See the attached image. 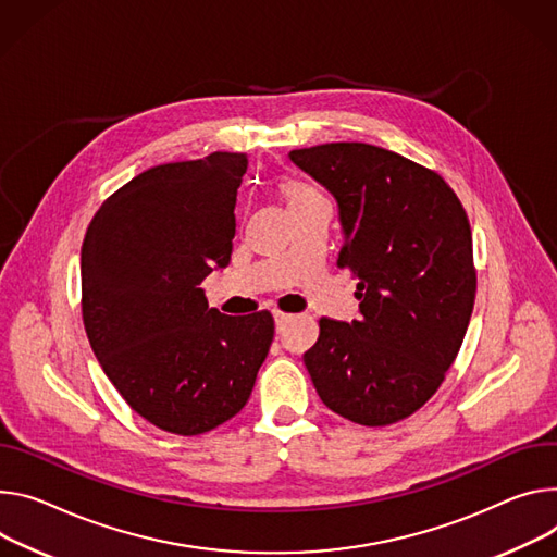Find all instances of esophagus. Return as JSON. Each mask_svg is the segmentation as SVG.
Here are the masks:
<instances>
[{
	"label": "esophagus",
	"mask_w": 557,
	"mask_h": 557,
	"mask_svg": "<svg viewBox=\"0 0 557 557\" xmlns=\"http://www.w3.org/2000/svg\"><path fill=\"white\" fill-rule=\"evenodd\" d=\"M273 315H275V329H277V331H284V329H286V324L293 320V315L282 313V311H275Z\"/></svg>",
	"instance_id": "1"
}]
</instances>
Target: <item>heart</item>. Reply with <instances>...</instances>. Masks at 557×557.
Listing matches in <instances>:
<instances>
[{"mask_svg":"<svg viewBox=\"0 0 557 557\" xmlns=\"http://www.w3.org/2000/svg\"><path fill=\"white\" fill-rule=\"evenodd\" d=\"M282 188H284V193H286V197H288V199H293V197H297V195H301V193H309L307 188H301V186L290 184V182H286Z\"/></svg>","mask_w":557,"mask_h":557,"instance_id":"heart-1","label":"heart"}]
</instances>
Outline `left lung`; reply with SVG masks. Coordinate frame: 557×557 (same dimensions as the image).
I'll return each mask as SVG.
<instances>
[{"mask_svg":"<svg viewBox=\"0 0 557 557\" xmlns=\"http://www.w3.org/2000/svg\"><path fill=\"white\" fill-rule=\"evenodd\" d=\"M337 201V267L358 277L360 320L322 318L305 364L337 416L386 426L433 397L475 301L473 237L458 195L393 150L333 141L288 153Z\"/></svg>","mask_w":557,"mask_h":557,"instance_id":"obj_1","label":"left lung"}]
</instances>
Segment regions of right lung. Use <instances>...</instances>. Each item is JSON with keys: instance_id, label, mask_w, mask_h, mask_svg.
Masks as SVG:
<instances>
[{"instance_id": "add662e5", "label": "right lung", "mask_w": 557, "mask_h": 557, "mask_svg": "<svg viewBox=\"0 0 557 557\" xmlns=\"http://www.w3.org/2000/svg\"><path fill=\"white\" fill-rule=\"evenodd\" d=\"M244 153L153 166L115 190L82 244V318L107 377L146 422L207 433L237 416L269 356V311L209 309L231 262Z\"/></svg>"}]
</instances>
